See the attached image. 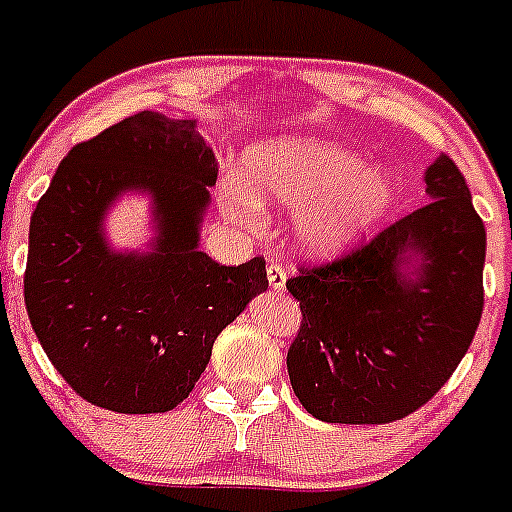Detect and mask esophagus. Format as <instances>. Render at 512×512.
<instances>
[{"instance_id": "esophagus-1", "label": "esophagus", "mask_w": 512, "mask_h": 512, "mask_svg": "<svg viewBox=\"0 0 512 512\" xmlns=\"http://www.w3.org/2000/svg\"><path fill=\"white\" fill-rule=\"evenodd\" d=\"M266 277H269V287L274 289V292H284V287H287V271H284V266L271 261V264L266 266Z\"/></svg>"}]
</instances>
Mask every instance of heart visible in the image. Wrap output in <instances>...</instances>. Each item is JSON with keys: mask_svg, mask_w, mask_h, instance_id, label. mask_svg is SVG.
<instances>
[{"mask_svg": "<svg viewBox=\"0 0 512 512\" xmlns=\"http://www.w3.org/2000/svg\"><path fill=\"white\" fill-rule=\"evenodd\" d=\"M243 182L228 179L223 207L248 220L259 205L297 212L295 238L312 256H336L382 220L395 200V176L333 140L284 135L243 156Z\"/></svg>", "mask_w": 512, "mask_h": 512, "instance_id": "1", "label": "heart"}]
</instances>
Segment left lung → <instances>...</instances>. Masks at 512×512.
<instances>
[{
  "instance_id": "8db88e82",
  "label": "left lung",
  "mask_w": 512,
  "mask_h": 512,
  "mask_svg": "<svg viewBox=\"0 0 512 512\" xmlns=\"http://www.w3.org/2000/svg\"><path fill=\"white\" fill-rule=\"evenodd\" d=\"M431 202L341 259L287 282L302 310L287 351L312 418L379 425L415 413L449 382L474 338L487 233L446 153L425 171Z\"/></svg>"
}]
</instances>
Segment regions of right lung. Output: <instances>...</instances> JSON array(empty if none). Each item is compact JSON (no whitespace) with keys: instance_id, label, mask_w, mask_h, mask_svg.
I'll use <instances>...</instances> for the list:
<instances>
[{"instance_id":"add662e5","label":"right lung","mask_w":512,"mask_h":512,"mask_svg":"<svg viewBox=\"0 0 512 512\" xmlns=\"http://www.w3.org/2000/svg\"><path fill=\"white\" fill-rule=\"evenodd\" d=\"M194 128L148 110L125 117L66 153L30 217V325L71 390L112 413L187 400L215 338L269 287L261 256L223 266L200 251L217 164ZM122 191L152 194L151 252H112L103 238Z\"/></svg>"}]
</instances>
